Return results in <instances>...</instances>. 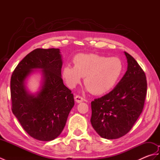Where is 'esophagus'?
<instances>
[{
  "label": "esophagus",
  "instance_id": "34e87169",
  "mask_svg": "<svg viewBox=\"0 0 160 160\" xmlns=\"http://www.w3.org/2000/svg\"><path fill=\"white\" fill-rule=\"evenodd\" d=\"M75 100H76L77 103H80L84 100V98L80 96H76V97H75Z\"/></svg>",
  "mask_w": 160,
  "mask_h": 160
}]
</instances>
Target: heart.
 <instances>
[{
  "label": "heart",
  "mask_w": 160,
  "mask_h": 160,
  "mask_svg": "<svg viewBox=\"0 0 160 160\" xmlns=\"http://www.w3.org/2000/svg\"><path fill=\"white\" fill-rule=\"evenodd\" d=\"M74 66L62 69L67 85L75 88L84 77L86 89L100 96L109 92L120 82L124 73V63L118 57L108 58L97 53H82L73 59Z\"/></svg>",
  "instance_id": "obj_1"
}]
</instances>
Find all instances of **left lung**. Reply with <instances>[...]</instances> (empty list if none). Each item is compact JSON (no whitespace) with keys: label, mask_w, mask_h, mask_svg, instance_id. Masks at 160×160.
I'll return each mask as SVG.
<instances>
[{"label":"left lung","mask_w":160,"mask_h":160,"mask_svg":"<svg viewBox=\"0 0 160 160\" xmlns=\"http://www.w3.org/2000/svg\"><path fill=\"white\" fill-rule=\"evenodd\" d=\"M127 71L111 92L91 102V123L102 138L113 140L132 128L144 108L147 96L146 75L130 54L124 52Z\"/></svg>","instance_id":"obj_1"}]
</instances>
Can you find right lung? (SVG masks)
<instances>
[{"mask_svg":"<svg viewBox=\"0 0 160 160\" xmlns=\"http://www.w3.org/2000/svg\"><path fill=\"white\" fill-rule=\"evenodd\" d=\"M62 56L59 49H36L20 61L11 78L13 115L30 136L40 141L58 137L74 106L73 95L61 78ZM40 69L42 82L35 94L29 93L26 80Z\"/></svg>","mask_w":160,"mask_h":160,"instance_id":"add662e5","label":"right lung"}]
</instances>
